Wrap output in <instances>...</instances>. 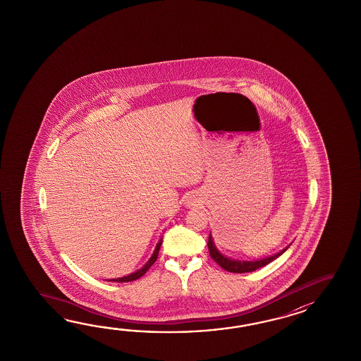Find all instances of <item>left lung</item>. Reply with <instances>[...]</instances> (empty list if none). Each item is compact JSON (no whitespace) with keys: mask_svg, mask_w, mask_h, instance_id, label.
Masks as SVG:
<instances>
[{"mask_svg":"<svg viewBox=\"0 0 361 361\" xmlns=\"http://www.w3.org/2000/svg\"><path fill=\"white\" fill-rule=\"evenodd\" d=\"M207 247H209L210 257H212L223 269H226V271H228V272H233V274H244V272H252V271H255V269H261L263 266H266V264H269V263H271L274 259L279 258V257L284 253V252H286V249H288V247H285L281 252L274 254V255H271V257H267V258L259 259V261H235V259H230V258L224 257L223 254L218 252V249L215 247L214 243H213L212 235H209Z\"/></svg>","mask_w":361,"mask_h":361,"instance_id":"left-lung-1","label":"left lung"}]
</instances>
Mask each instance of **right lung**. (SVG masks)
<instances>
[{
	"label": "right lung",
	"mask_w": 361,
	"mask_h": 361,
	"mask_svg": "<svg viewBox=\"0 0 361 361\" xmlns=\"http://www.w3.org/2000/svg\"><path fill=\"white\" fill-rule=\"evenodd\" d=\"M162 244V238L157 243V245H156V249H154V254H152V257L149 258V261L147 262L146 264L142 267V269H138L137 272H134V274H130V275H128V276L118 277V279H112V280H109V281H116V283H128V281H134V280H138L139 277L143 276L145 274H146L147 271L149 269V267L154 264L156 259H157V255H159V250H160V246Z\"/></svg>",
	"instance_id": "1"
}]
</instances>
